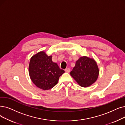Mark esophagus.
<instances>
[{"label": "esophagus", "mask_w": 125, "mask_h": 125, "mask_svg": "<svg viewBox=\"0 0 125 125\" xmlns=\"http://www.w3.org/2000/svg\"><path fill=\"white\" fill-rule=\"evenodd\" d=\"M65 71L66 73H70V69L69 68H66L65 69Z\"/></svg>", "instance_id": "obj_1"}]
</instances>
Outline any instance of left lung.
Instances as JSON below:
<instances>
[{"label": "left lung", "instance_id": "8db88e82", "mask_svg": "<svg viewBox=\"0 0 125 125\" xmlns=\"http://www.w3.org/2000/svg\"><path fill=\"white\" fill-rule=\"evenodd\" d=\"M70 73L81 86L87 87L95 82L99 70L94 59L84 56L75 62V66Z\"/></svg>", "mask_w": 125, "mask_h": 125}]
</instances>
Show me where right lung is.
<instances>
[{
  "mask_svg": "<svg viewBox=\"0 0 125 125\" xmlns=\"http://www.w3.org/2000/svg\"><path fill=\"white\" fill-rule=\"evenodd\" d=\"M29 74L34 84L40 89L48 90L55 86L65 73L52 61V56L40 52L32 56L29 64Z\"/></svg>",
  "mask_w": 125,
  "mask_h": 125,
  "instance_id": "obj_1",
  "label": "right lung"
}]
</instances>
